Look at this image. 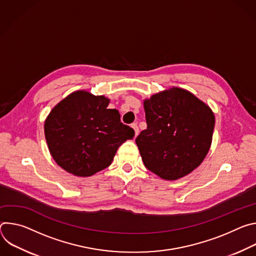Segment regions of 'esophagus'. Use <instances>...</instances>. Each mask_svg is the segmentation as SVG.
I'll list each match as a JSON object with an SVG mask.
<instances>
[{
    "instance_id": "esophagus-1",
    "label": "esophagus",
    "mask_w": 256,
    "mask_h": 256,
    "mask_svg": "<svg viewBox=\"0 0 256 256\" xmlns=\"http://www.w3.org/2000/svg\"><path fill=\"white\" fill-rule=\"evenodd\" d=\"M132 128H134V136H136L138 134V132H140V130H138V124H132Z\"/></svg>"
}]
</instances>
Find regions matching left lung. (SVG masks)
Listing matches in <instances>:
<instances>
[{"instance_id": "1", "label": "left lung", "mask_w": 256, "mask_h": 256, "mask_svg": "<svg viewBox=\"0 0 256 256\" xmlns=\"http://www.w3.org/2000/svg\"><path fill=\"white\" fill-rule=\"evenodd\" d=\"M147 130L136 138L142 160L165 180L192 173L208 155L214 126L208 105L192 92L172 87L144 100Z\"/></svg>"}]
</instances>
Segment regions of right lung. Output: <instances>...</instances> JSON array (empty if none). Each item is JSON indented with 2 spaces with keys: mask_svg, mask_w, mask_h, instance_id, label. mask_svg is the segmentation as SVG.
Listing matches in <instances>:
<instances>
[{
  "mask_svg": "<svg viewBox=\"0 0 256 256\" xmlns=\"http://www.w3.org/2000/svg\"><path fill=\"white\" fill-rule=\"evenodd\" d=\"M104 95L86 90L70 93L60 101L44 122L50 153L66 172L89 177L112 164L120 146L134 132L120 122L116 109H108Z\"/></svg>",
  "mask_w": 256,
  "mask_h": 256,
  "instance_id": "add662e5",
  "label": "right lung"
}]
</instances>
